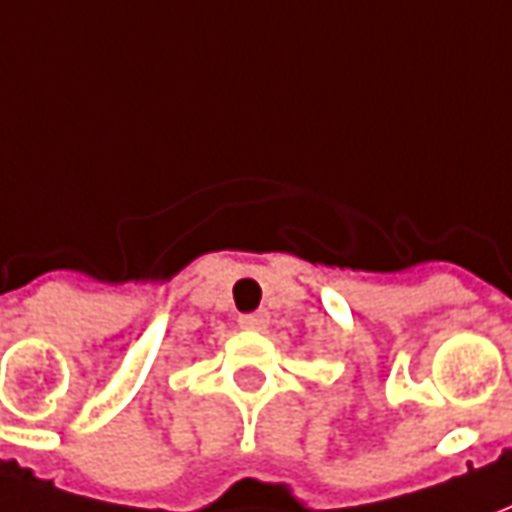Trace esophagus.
I'll use <instances>...</instances> for the list:
<instances>
[{"label": "esophagus", "instance_id": "esophagus-1", "mask_svg": "<svg viewBox=\"0 0 512 512\" xmlns=\"http://www.w3.org/2000/svg\"><path fill=\"white\" fill-rule=\"evenodd\" d=\"M238 326H241V329H252V332H263L268 326V312L257 310L246 312V315H238Z\"/></svg>", "mask_w": 512, "mask_h": 512}]
</instances>
